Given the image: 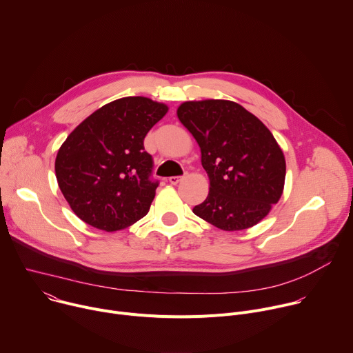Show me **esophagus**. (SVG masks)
I'll return each instance as SVG.
<instances>
[{"mask_svg": "<svg viewBox=\"0 0 353 353\" xmlns=\"http://www.w3.org/2000/svg\"><path fill=\"white\" fill-rule=\"evenodd\" d=\"M181 176H172V177H169V183L170 184H173V185H176L177 183H180L181 181Z\"/></svg>", "mask_w": 353, "mask_h": 353, "instance_id": "esophagus-1", "label": "esophagus"}]
</instances>
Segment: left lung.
I'll return each instance as SVG.
<instances>
[{"mask_svg": "<svg viewBox=\"0 0 353 353\" xmlns=\"http://www.w3.org/2000/svg\"><path fill=\"white\" fill-rule=\"evenodd\" d=\"M177 117L198 142L210 177L208 196L192 212L226 232L263 221L279 201L286 174L271 131L230 100L184 102Z\"/></svg>", "mask_w": 353, "mask_h": 353, "instance_id": "left-lung-1", "label": "left lung"}]
</instances>
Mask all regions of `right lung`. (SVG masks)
<instances>
[{"label": "right lung", "instance_id": "1", "mask_svg": "<svg viewBox=\"0 0 353 353\" xmlns=\"http://www.w3.org/2000/svg\"><path fill=\"white\" fill-rule=\"evenodd\" d=\"M169 108L148 97H121L85 119L56 158L59 187L74 214L106 232L143 218L159 184L143 138Z\"/></svg>", "mask_w": 353, "mask_h": 353}]
</instances>
